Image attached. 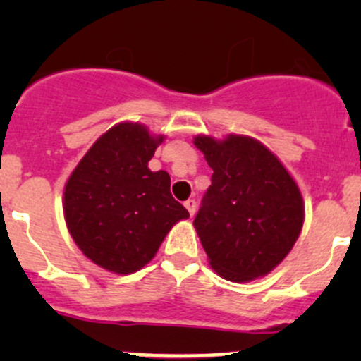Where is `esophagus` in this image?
Returning <instances> with one entry per match:
<instances>
[{
	"label": "esophagus",
	"mask_w": 361,
	"mask_h": 361,
	"mask_svg": "<svg viewBox=\"0 0 361 361\" xmlns=\"http://www.w3.org/2000/svg\"><path fill=\"white\" fill-rule=\"evenodd\" d=\"M185 207L188 209V213H190V216H194L195 211H197V202L194 201V199H188L187 202H185Z\"/></svg>",
	"instance_id": "obj_1"
}]
</instances>
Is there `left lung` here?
I'll list each match as a JSON object with an SVG mask.
<instances>
[{
    "instance_id": "obj_1",
    "label": "left lung",
    "mask_w": 361,
    "mask_h": 361,
    "mask_svg": "<svg viewBox=\"0 0 361 361\" xmlns=\"http://www.w3.org/2000/svg\"><path fill=\"white\" fill-rule=\"evenodd\" d=\"M194 145L213 169L194 220L207 262L227 281L264 278L300 235L305 213L297 181L255 137L199 134Z\"/></svg>"
}]
</instances>
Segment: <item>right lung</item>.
<instances>
[{
  "instance_id": "add662e5",
  "label": "right lung",
  "mask_w": 361,
  "mask_h": 361,
  "mask_svg": "<svg viewBox=\"0 0 361 361\" xmlns=\"http://www.w3.org/2000/svg\"><path fill=\"white\" fill-rule=\"evenodd\" d=\"M164 137L140 122L116 123L97 137L64 185L73 241L113 274L143 269L173 225L188 218L171 195L169 174L148 169Z\"/></svg>"
}]
</instances>
